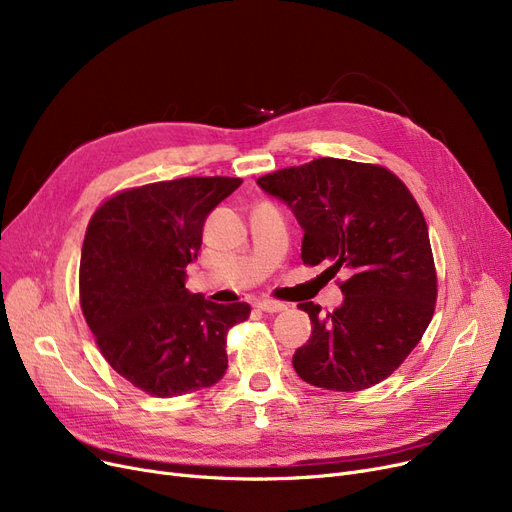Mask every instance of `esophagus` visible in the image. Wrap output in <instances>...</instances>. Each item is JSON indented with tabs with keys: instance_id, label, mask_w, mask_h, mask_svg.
<instances>
[{
	"instance_id": "1",
	"label": "esophagus",
	"mask_w": 512,
	"mask_h": 512,
	"mask_svg": "<svg viewBox=\"0 0 512 512\" xmlns=\"http://www.w3.org/2000/svg\"><path fill=\"white\" fill-rule=\"evenodd\" d=\"M257 307H259L261 311H265V313H280V311H284V309H286V305H284V303H278V301H272V299L259 301V303H257Z\"/></svg>"
}]
</instances>
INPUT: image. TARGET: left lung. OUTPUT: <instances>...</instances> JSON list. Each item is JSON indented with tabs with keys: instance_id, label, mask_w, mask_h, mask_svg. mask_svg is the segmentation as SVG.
<instances>
[{
	"instance_id": "left-lung-1",
	"label": "left lung",
	"mask_w": 512,
	"mask_h": 512,
	"mask_svg": "<svg viewBox=\"0 0 512 512\" xmlns=\"http://www.w3.org/2000/svg\"><path fill=\"white\" fill-rule=\"evenodd\" d=\"M297 215L305 265L328 261L344 301L332 313L299 303L313 324L292 357L311 386L357 392L392 375L434 317L438 276L427 224L415 197L378 164L319 157L257 178Z\"/></svg>"
}]
</instances>
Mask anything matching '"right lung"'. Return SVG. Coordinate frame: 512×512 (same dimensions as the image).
<instances>
[{"label":"right lung","mask_w":512,"mask_h":512,"mask_svg":"<svg viewBox=\"0 0 512 512\" xmlns=\"http://www.w3.org/2000/svg\"><path fill=\"white\" fill-rule=\"evenodd\" d=\"M242 184L188 176L126 188L105 199L87 226L78 292L105 361L157 398L218 384L228 369V330L247 303L218 305L184 288L207 213Z\"/></svg>","instance_id":"obj_1"}]
</instances>
